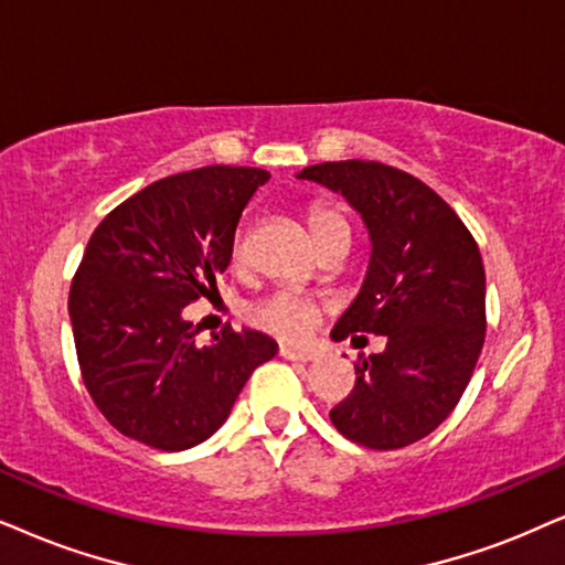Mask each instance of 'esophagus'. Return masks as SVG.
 Returning a JSON list of instances; mask_svg holds the SVG:
<instances>
[{"label":"esophagus","mask_w":565,"mask_h":565,"mask_svg":"<svg viewBox=\"0 0 565 565\" xmlns=\"http://www.w3.org/2000/svg\"><path fill=\"white\" fill-rule=\"evenodd\" d=\"M278 354L284 356V360H295V362H312L318 356L316 349H302V347H287L281 344L278 347Z\"/></svg>","instance_id":"esophagus-1"}]
</instances>
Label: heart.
<instances>
[{
  "label": "heart",
  "instance_id": "obj_1",
  "mask_svg": "<svg viewBox=\"0 0 565 565\" xmlns=\"http://www.w3.org/2000/svg\"><path fill=\"white\" fill-rule=\"evenodd\" d=\"M310 230L316 237L318 247L328 242L335 234H349V221L344 213L333 205H318L310 211ZM247 255V237L245 232H237L232 239V263L242 266ZM323 305L316 297L302 295V291H274V295L258 299V302L247 305L245 318L249 326L260 328L270 335H278L284 341H299L305 335L312 333V328L318 326Z\"/></svg>",
  "mask_w": 565,
  "mask_h": 565
}]
</instances>
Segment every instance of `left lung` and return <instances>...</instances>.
I'll return each mask as SVG.
<instances>
[{
  "instance_id": "left-lung-1",
  "label": "left lung",
  "mask_w": 565,
  "mask_h": 565,
  "mask_svg": "<svg viewBox=\"0 0 565 565\" xmlns=\"http://www.w3.org/2000/svg\"><path fill=\"white\" fill-rule=\"evenodd\" d=\"M297 177L341 192L373 242L365 284L331 335L377 333L385 349L360 356L352 394L333 406L331 423L375 451L417 443L456 409L480 360V247L438 192L388 163L326 161Z\"/></svg>"
}]
</instances>
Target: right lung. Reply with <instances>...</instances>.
<instances>
[{
	"mask_svg": "<svg viewBox=\"0 0 565 565\" xmlns=\"http://www.w3.org/2000/svg\"><path fill=\"white\" fill-rule=\"evenodd\" d=\"M268 171L203 167L119 203L90 234L70 287L85 388L127 438L184 451L230 417L253 370L278 352L260 331L195 344L182 310L216 289L247 200Z\"/></svg>",
	"mask_w": 565,
	"mask_h": 565,
	"instance_id": "1",
	"label": "right lung"
}]
</instances>
